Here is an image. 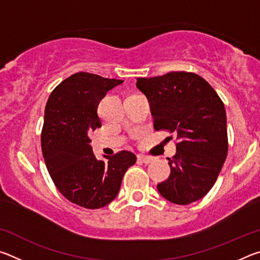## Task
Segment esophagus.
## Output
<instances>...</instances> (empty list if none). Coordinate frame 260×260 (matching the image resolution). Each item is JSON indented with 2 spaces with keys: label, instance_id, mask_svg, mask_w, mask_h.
I'll return each instance as SVG.
<instances>
[{
  "label": "esophagus",
  "instance_id": "34e87169",
  "mask_svg": "<svg viewBox=\"0 0 260 260\" xmlns=\"http://www.w3.org/2000/svg\"><path fill=\"white\" fill-rule=\"evenodd\" d=\"M138 160L141 162H144V164H149V162H151L153 159L151 157L149 156H144V155H140L138 156Z\"/></svg>",
  "mask_w": 260,
  "mask_h": 260
}]
</instances>
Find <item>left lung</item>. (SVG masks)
Here are the masks:
<instances>
[{
    "mask_svg": "<svg viewBox=\"0 0 260 260\" xmlns=\"http://www.w3.org/2000/svg\"><path fill=\"white\" fill-rule=\"evenodd\" d=\"M136 87L150 103L156 131L177 135L171 174L157 184L160 195L187 205L210 191L228 150L225 105L210 83L191 72L138 78ZM172 139V136H171Z\"/></svg>",
    "mask_w": 260,
    "mask_h": 260,
    "instance_id": "8db88e82",
    "label": "left lung"
}]
</instances>
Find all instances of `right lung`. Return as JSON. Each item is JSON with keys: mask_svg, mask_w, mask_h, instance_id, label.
<instances>
[{"mask_svg": "<svg viewBox=\"0 0 260 260\" xmlns=\"http://www.w3.org/2000/svg\"><path fill=\"white\" fill-rule=\"evenodd\" d=\"M122 82L78 72L48 99L41 133L46 166L61 195L82 208L100 209L116 199L125 172L136 161L134 153L126 150L99 160L88 136L102 126L101 100Z\"/></svg>", "mask_w": 260, "mask_h": 260, "instance_id": "1", "label": "right lung"}]
</instances>
